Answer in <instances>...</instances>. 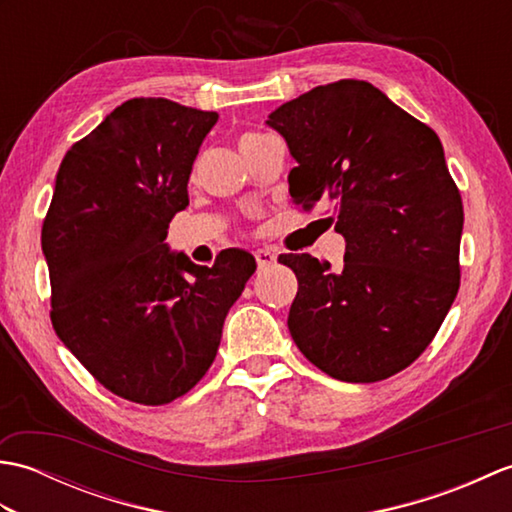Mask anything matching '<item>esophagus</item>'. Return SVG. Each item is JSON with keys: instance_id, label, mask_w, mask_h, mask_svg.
<instances>
[{"instance_id": "34e87169", "label": "esophagus", "mask_w": 512, "mask_h": 512, "mask_svg": "<svg viewBox=\"0 0 512 512\" xmlns=\"http://www.w3.org/2000/svg\"><path fill=\"white\" fill-rule=\"evenodd\" d=\"M255 259H257L259 268H268V266L277 264V253H275V250H270V248H257Z\"/></svg>"}]
</instances>
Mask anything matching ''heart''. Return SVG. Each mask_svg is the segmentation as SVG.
Instances as JSON below:
<instances>
[{"mask_svg": "<svg viewBox=\"0 0 512 512\" xmlns=\"http://www.w3.org/2000/svg\"><path fill=\"white\" fill-rule=\"evenodd\" d=\"M248 136H255V134H246V136H242V138H248Z\"/></svg>", "mask_w": 512, "mask_h": 512, "instance_id": "1", "label": "heart"}]
</instances>
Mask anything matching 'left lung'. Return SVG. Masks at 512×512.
<instances>
[{"label":"left lung","mask_w":512,"mask_h":512,"mask_svg":"<svg viewBox=\"0 0 512 512\" xmlns=\"http://www.w3.org/2000/svg\"><path fill=\"white\" fill-rule=\"evenodd\" d=\"M297 167L292 202L332 206L343 266L281 255L299 290L288 330L345 383H376L427 350L460 288L464 209L438 134L367 81L319 85L268 116Z\"/></svg>","instance_id":"8db88e82"}]
</instances>
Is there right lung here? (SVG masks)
<instances>
[{
	"label": "right lung",
	"mask_w": 512,
	"mask_h": 512,
	"mask_svg": "<svg viewBox=\"0 0 512 512\" xmlns=\"http://www.w3.org/2000/svg\"><path fill=\"white\" fill-rule=\"evenodd\" d=\"M215 123L217 112L169 99L125 101L65 154L43 220L54 332L138 405H167L200 383L257 268L239 248L209 268L165 242Z\"/></svg>",
	"instance_id": "obj_1"
}]
</instances>
